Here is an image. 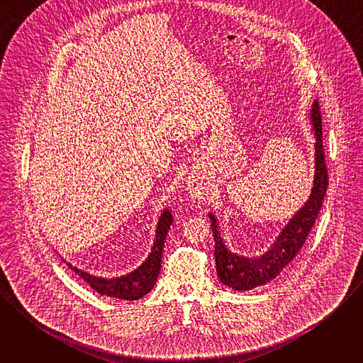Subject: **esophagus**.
Returning <instances> with one entry per match:
<instances>
[{
	"label": "esophagus",
	"mask_w": 363,
	"mask_h": 363,
	"mask_svg": "<svg viewBox=\"0 0 363 363\" xmlns=\"http://www.w3.org/2000/svg\"><path fill=\"white\" fill-rule=\"evenodd\" d=\"M188 189L194 198H199L203 194V185L198 179H191L188 182Z\"/></svg>",
	"instance_id": "34e87169"
}]
</instances>
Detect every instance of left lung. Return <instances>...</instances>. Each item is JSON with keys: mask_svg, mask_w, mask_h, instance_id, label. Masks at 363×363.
Listing matches in <instances>:
<instances>
[{"mask_svg": "<svg viewBox=\"0 0 363 363\" xmlns=\"http://www.w3.org/2000/svg\"><path fill=\"white\" fill-rule=\"evenodd\" d=\"M312 122L316 135V174L312 194H310V198L303 208L290 220V223L277 237L273 247L266 254L262 257L248 258L231 252L220 237L216 217L210 214L211 228L216 240L217 274L224 284L233 287L234 290H251L276 279L297 255L310 230L315 225L329 185L322 140V115L318 101L313 103Z\"/></svg>", "mask_w": 363, "mask_h": 363, "instance_id": "obj_1", "label": "left lung"}]
</instances>
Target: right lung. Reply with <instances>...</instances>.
I'll return each instance as SVG.
<instances>
[{"label": "right lung", "instance_id": "right-lung-1", "mask_svg": "<svg viewBox=\"0 0 363 363\" xmlns=\"http://www.w3.org/2000/svg\"><path fill=\"white\" fill-rule=\"evenodd\" d=\"M172 220L174 218L168 210L162 213L157 227V238H155L152 251L147 255L146 262L140 267H138L135 272L126 276H122L118 279H101V277L90 276L89 273H84L70 264L69 267L79 277H82L93 290H96L103 296L116 297L122 300H138L145 294H147L152 290L155 281H157V277L161 270V263H162V250H164L165 238L172 224Z\"/></svg>", "mask_w": 363, "mask_h": 363}]
</instances>
